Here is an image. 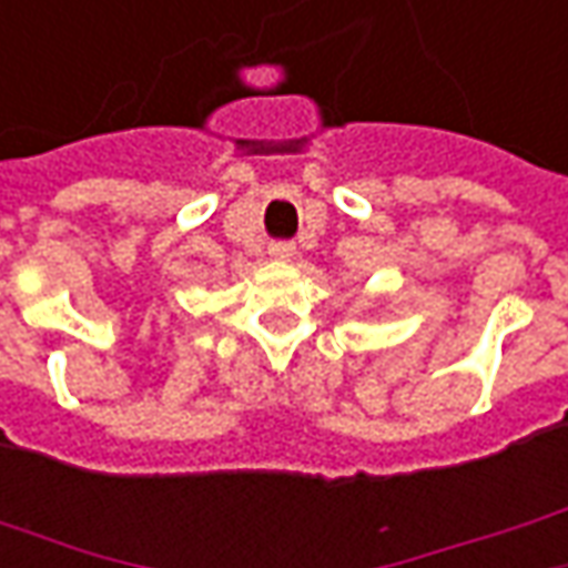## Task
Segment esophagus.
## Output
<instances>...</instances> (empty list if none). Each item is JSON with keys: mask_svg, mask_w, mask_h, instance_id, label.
<instances>
[{"mask_svg": "<svg viewBox=\"0 0 568 568\" xmlns=\"http://www.w3.org/2000/svg\"><path fill=\"white\" fill-rule=\"evenodd\" d=\"M267 252L273 261H292V254H295V242H288V239H276V242H270Z\"/></svg>", "mask_w": 568, "mask_h": 568, "instance_id": "esophagus-1", "label": "esophagus"}]
</instances>
